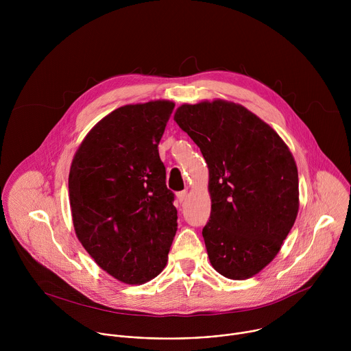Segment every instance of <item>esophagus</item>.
<instances>
[{"mask_svg": "<svg viewBox=\"0 0 351 351\" xmlns=\"http://www.w3.org/2000/svg\"><path fill=\"white\" fill-rule=\"evenodd\" d=\"M186 197H187V191H179V193L176 194V198H178V202H179L180 204L184 202Z\"/></svg>", "mask_w": 351, "mask_h": 351, "instance_id": "34e87169", "label": "esophagus"}]
</instances>
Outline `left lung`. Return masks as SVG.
Masks as SVG:
<instances>
[{
	"instance_id": "8db88e82",
	"label": "left lung",
	"mask_w": 351,
	"mask_h": 351,
	"mask_svg": "<svg viewBox=\"0 0 351 351\" xmlns=\"http://www.w3.org/2000/svg\"><path fill=\"white\" fill-rule=\"evenodd\" d=\"M210 172L211 215L203 229L211 265L244 280L279 253L298 213V173L282 137L225 99L180 106L173 117Z\"/></svg>"
}]
</instances>
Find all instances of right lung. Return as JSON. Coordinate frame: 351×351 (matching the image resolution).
I'll return each mask as SVG.
<instances>
[{"mask_svg":"<svg viewBox=\"0 0 351 351\" xmlns=\"http://www.w3.org/2000/svg\"><path fill=\"white\" fill-rule=\"evenodd\" d=\"M175 103L117 108L83 138L69 171L75 233L95 264L128 285L154 279L178 229L158 144Z\"/></svg>","mask_w":351,"mask_h":351,"instance_id":"obj_1","label":"right lung"}]
</instances>
